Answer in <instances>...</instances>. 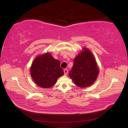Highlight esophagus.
Returning a JSON list of instances; mask_svg holds the SVG:
<instances>
[{
    "label": "esophagus",
    "mask_w": 128,
    "mask_h": 128,
    "mask_svg": "<svg viewBox=\"0 0 128 128\" xmlns=\"http://www.w3.org/2000/svg\"><path fill=\"white\" fill-rule=\"evenodd\" d=\"M64 75H67L68 73V71L67 69H64Z\"/></svg>",
    "instance_id": "esophagus-1"
}]
</instances>
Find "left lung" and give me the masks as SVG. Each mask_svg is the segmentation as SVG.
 I'll return each instance as SVG.
<instances>
[{
    "mask_svg": "<svg viewBox=\"0 0 128 128\" xmlns=\"http://www.w3.org/2000/svg\"><path fill=\"white\" fill-rule=\"evenodd\" d=\"M99 72L96 61L91 52L86 48L75 57L69 76L76 85L86 88L96 81Z\"/></svg>",
    "mask_w": 128,
    "mask_h": 128,
    "instance_id": "obj_1",
    "label": "left lung"
}]
</instances>
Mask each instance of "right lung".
Here are the masks:
<instances>
[{"mask_svg": "<svg viewBox=\"0 0 128 128\" xmlns=\"http://www.w3.org/2000/svg\"><path fill=\"white\" fill-rule=\"evenodd\" d=\"M30 73L38 86L48 88L55 85L58 78L64 74V72L60 66V61L47 53L38 56L34 59Z\"/></svg>", "mask_w": 128, "mask_h": 128, "instance_id": "add662e5", "label": "right lung"}]
</instances>
